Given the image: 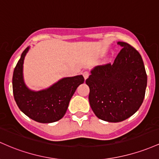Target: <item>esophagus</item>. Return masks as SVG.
I'll return each mask as SVG.
<instances>
[{"label": "esophagus", "mask_w": 159, "mask_h": 159, "mask_svg": "<svg viewBox=\"0 0 159 159\" xmlns=\"http://www.w3.org/2000/svg\"><path fill=\"white\" fill-rule=\"evenodd\" d=\"M83 76H84L85 80H86L87 78L89 76V73L88 72V71H85V72H83Z\"/></svg>", "instance_id": "34e87169"}]
</instances>
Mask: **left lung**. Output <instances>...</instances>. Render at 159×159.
Returning <instances> with one entry per match:
<instances>
[{
  "label": "left lung",
  "mask_w": 159,
  "mask_h": 159,
  "mask_svg": "<svg viewBox=\"0 0 159 159\" xmlns=\"http://www.w3.org/2000/svg\"><path fill=\"white\" fill-rule=\"evenodd\" d=\"M113 64L97 66L85 80L89 101L98 118L119 122L134 115L141 106L147 75L140 53L125 42Z\"/></svg>",
  "instance_id": "8db88e82"
}]
</instances>
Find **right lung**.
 Here are the masks:
<instances>
[{
  "label": "right lung",
  "instance_id": "1",
  "mask_svg": "<svg viewBox=\"0 0 159 159\" xmlns=\"http://www.w3.org/2000/svg\"><path fill=\"white\" fill-rule=\"evenodd\" d=\"M27 47L22 53L12 76L14 99L21 111L27 116L40 123H52L65 116L73 94L84 83L83 75L65 77L43 90L32 91L26 86L23 79V64Z\"/></svg>",
  "mask_w": 159,
  "mask_h": 159
}]
</instances>
